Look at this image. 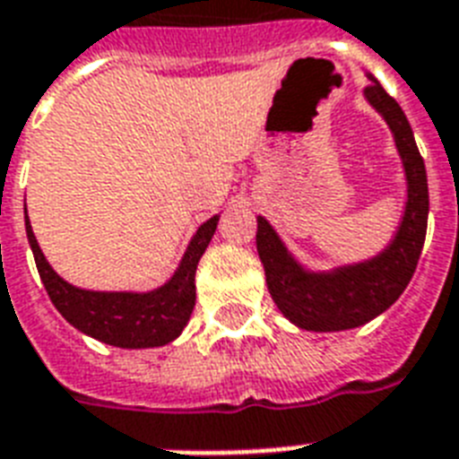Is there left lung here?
<instances>
[{
    "mask_svg": "<svg viewBox=\"0 0 459 459\" xmlns=\"http://www.w3.org/2000/svg\"><path fill=\"white\" fill-rule=\"evenodd\" d=\"M367 102L385 118L407 178L405 214L398 233L384 252L359 264L333 272H307L281 243L264 216H257V252L264 264L266 286L286 319L307 331H345L362 326L398 300L420 262L429 221L427 169L405 111L381 82L369 75Z\"/></svg>",
    "mask_w": 459,
    "mask_h": 459,
    "instance_id": "left-lung-1",
    "label": "left lung"
}]
</instances>
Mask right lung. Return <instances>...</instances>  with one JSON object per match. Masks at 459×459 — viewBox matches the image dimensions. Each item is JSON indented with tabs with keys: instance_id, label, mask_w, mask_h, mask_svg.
<instances>
[{
	"instance_id": "right-lung-1",
	"label": "right lung",
	"mask_w": 459,
	"mask_h": 459,
	"mask_svg": "<svg viewBox=\"0 0 459 459\" xmlns=\"http://www.w3.org/2000/svg\"><path fill=\"white\" fill-rule=\"evenodd\" d=\"M219 216L204 221L187 245L178 269L164 286L150 293H97L82 290L61 279L39 250L35 233L25 214V233L32 257L38 264L39 279L47 295L68 324L85 335L117 348H159L178 338L186 328L195 307V272L197 262L214 236Z\"/></svg>"
}]
</instances>
